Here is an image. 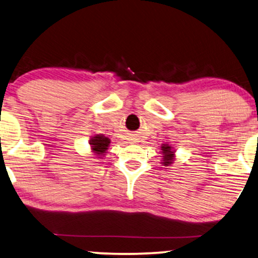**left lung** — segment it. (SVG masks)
Returning <instances> with one entry per match:
<instances>
[{"label": "left lung", "mask_w": 258, "mask_h": 258, "mask_svg": "<svg viewBox=\"0 0 258 258\" xmlns=\"http://www.w3.org/2000/svg\"><path fill=\"white\" fill-rule=\"evenodd\" d=\"M162 150V153H163V155H164V158H163V163H164V165H168V164H170L171 162H172V157H174V154H172V151H171V148L170 147H168V146H163L161 148Z\"/></svg>", "instance_id": "1"}]
</instances>
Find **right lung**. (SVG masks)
Instances as JSON below:
<instances>
[{"instance_id":"1","label":"right lung","mask_w":258,"mask_h":258,"mask_svg":"<svg viewBox=\"0 0 258 258\" xmlns=\"http://www.w3.org/2000/svg\"><path fill=\"white\" fill-rule=\"evenodd\" d=\"M90 142H91V148H93L95 153L98 155H102L107 151L109 143H110V140L107 139V137L103 135H96L90 140Z\"/></svg>"}]
</instances>
